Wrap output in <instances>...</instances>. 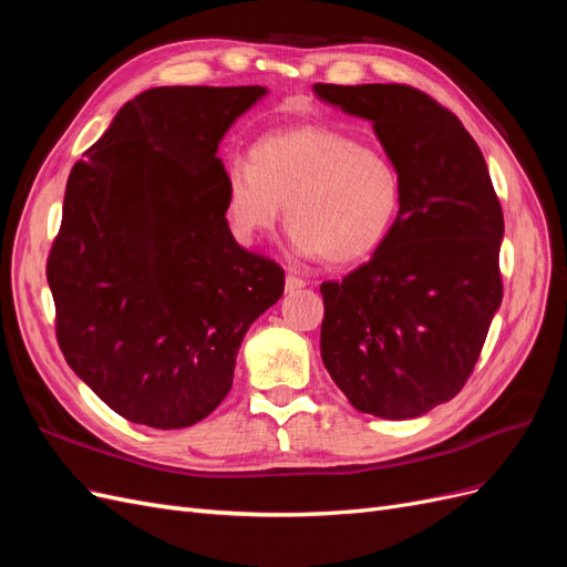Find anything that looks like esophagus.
<instances>
[{"mask_svg":"<svg viewBox=\"0 0 567 567\" xmlns=\"http://www.w3.org/2000/svg\"><path fill=\"white\" fill-rule=\"evenodd\" d=\"M305 286H307V281L296 277V274H288V277H286V293H296V290H300Z\"/></svg>","mask_w":567,"mask_h":567,"instance_id":"1","label":"esophagus"}]
</instances>
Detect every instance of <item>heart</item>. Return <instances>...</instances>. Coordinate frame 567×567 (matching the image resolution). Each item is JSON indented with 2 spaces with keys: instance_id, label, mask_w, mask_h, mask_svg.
Segmentation results:
<instances>
[{
  "instance_id": "1",
  "label": "heart",
  "mask_w": 567,
  "mask_h": 567,
  "mask_svg": "<svg viewBox=\"0 0 567 567\" xmlns=\"http://www.w3.org/2000/svg\"><path fill=\"white\" fill-rule=\"evenodd\" d=\"M302 257L329 265L367 260L388 238L402 205V177L388 153L350 134L302 125L262 136L248 163L227 169V215L246 244L281 219Z\"/></svg>"
}]
</instances>
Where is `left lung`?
Segmentation results:
<instances>
[{
    "label": "left lung",
    "instance_id": "obj_1",
    "mask_svg": "<svg viewBox=\"0 0 567 567\" xmlns=\"http://www.w3.org/2000/svg\"><path fill=\"white\" fill-rule=\"evenodd\" d=\"M371 120L402 177L400 215L369 262L323 281L321 359L350 404L416 419L466 385L504 286V213L461 120L409 84H315Z\"/></svg>",
    "mask_w": 567,
    "mask_h": 567
}]
</instances>
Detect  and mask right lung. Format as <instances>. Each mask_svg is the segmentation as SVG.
<instances>
[{"instance_id":"add662e5","label":"right lung","mask_w":567,"mask_h":567,"mask_svg":"<svg viewBox=\"0 0 567 567\" xmlns=\"http://www.w3.org/2000/svg\"><path fill=\"white\" fill-rule=\"evenodd\" d=\"M265 87H153L117 111L65 184L47 260L56 340L115 414L161 431L227 398L284 269L236 244L221 136Z\"/></svg>"}]
</instances>
